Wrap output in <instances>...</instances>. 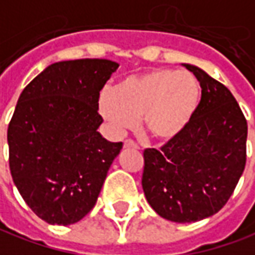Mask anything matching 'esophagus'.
I'll return each instance as SVG.
<instances>
[{"mask_svg": "<svg viewBox=\"0 0 255 255\" xmlns=\"http://www.w3.org/2000/svg\"><path fill=\"white\" fill-rule=\"evenodd\" d=\"M124 149H139V146L136 145L135 142H132V140H124Z\"/></svg>", "mask_w": 255, "mask_h": 255, "instance_id": "34e87169", "label": "esophagus"}]
</instances>
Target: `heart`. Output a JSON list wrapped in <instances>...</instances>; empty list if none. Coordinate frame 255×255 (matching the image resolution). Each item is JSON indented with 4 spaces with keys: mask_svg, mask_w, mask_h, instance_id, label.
Listing matches in <instances>:
<instances>
[{
    "mask_svg": "<svg viewBox=\"0 0 255 255\" xmlns=\"http://www.w3.org/2000/svg\"><path fill=\"white\" fill-rule=\"evenodd\" d=\"M200 84L190 72L153 69L122 80L99 95V113L117 132L140 124L158 140L177 138L193 119Z\"/></svg>",
    "mask_w": 255,
    "mask_h": 255,
    "instance_id": "1",
    "label": "heart"
}]
</instances>
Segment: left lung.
<instances>
[{"label": "left lung", "mask_w": 255, "mask_h": 255, "mask_svg": "<svg viewBox=\"0 0 255 255\" xmlns=\"http://www.w3.org/2000/svg\"><path fill=\"white\" fill-rule=\"evenodd\" d=\"M202 99L188 127L161 150L146 149L142 188L160 217L186 224L224 207L246 165L247 122L231 91L200 67Z\"/></svg>", "instance_id": "8db88e82"}]
</instances>
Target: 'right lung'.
I'll return each instance as SVG.
<instances>
[{
    "mask_svg": "<svg viewBox=\"0 0 255 255\" xmlns=\"http://www.w3.org/2000/svg\"><path fill=\"white\" fill-rule=\"evenodd\" d=\"M119 63L56 62L33 78L8 126L9 168L23 200L52 225H70L94 208L122 142L98 128L99 92Z\"/></svg>",
    "mask_w": 255,
    "mask_h": 255,
    "instance_id": "obj_1",
    "label": "right lung"
}]
</instances>
